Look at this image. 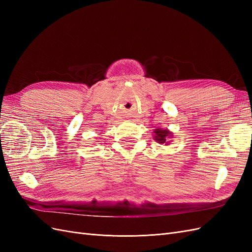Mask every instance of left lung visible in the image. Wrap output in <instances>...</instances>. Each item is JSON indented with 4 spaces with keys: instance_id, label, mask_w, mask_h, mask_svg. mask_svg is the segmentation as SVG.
<instances>
[{
    "instance_id": "obj_1",
    "label": "left lung",
    "mask_w": 252,
    "mask_h": 252,
    "mask_svg": "<svg viewBox=\"0 0 252 252\" xmlns=\"http://www.w3.org/2000/svg\"><path fill=\"white\" fill-rule=\"evenodd\" d=\"M155 133L156 135L154 136L155 140L158 142V143H161V144H164L166 143L167 139L169 138V136H171V133L167 130V129H155Z\"/></svg>"
}]
</instances>
